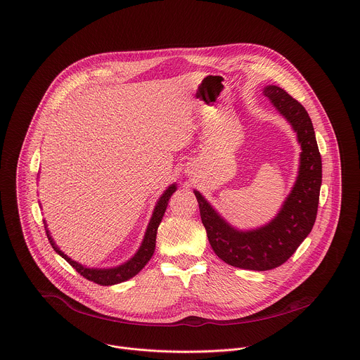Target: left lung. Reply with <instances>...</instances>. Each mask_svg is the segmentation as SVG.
<instances>
[{"label": "left lung", "instance_id": "left-lung-1", "mask_svg": "<svg viewBox=\"0 0 360 360\" xmlns=\"http://www.w3.org/2000/svg\"><path fill=\"white\" fill-rule=\"evenodd\" d=\"M263 93L290 122L302 150L295 185L280 213L269 224L256 230H236L195 191L202 223L217 257L233 267L256 271L284 264L311 233L322 182L321 154L307 110L278 86H267Z\"/></svg>", "mask_w": 360, "mask_h": 360}]
</instances>
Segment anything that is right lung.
Listing matches in <instances>:
<instances>
[{"mask_svg": "<svg viewBox=\"0 0 360 360\" xmlns=\"http://www.w3.org/2000/svg\"><path fill=\"white\" fill-rule=\"evenodd\" d=\"M176 191V186L175 184L171 185L164 193L162 196L160 198V200L157 202V206L154 209V213H153V217L150 220V224L147 227V231H146V236H144V240L139 249V252L136 253V256L133 259H130L127 263L118 266V267H112V269H87L76 262H73L72 259H69L66 255H63L55 245L53 238L51 237V233L49 230L46 229V224H45V230H46V236H48V240L51 243V246L53 248V250L62 256L80 276H83L86 280L89 281H93L98 285H112V284H118V283H123V281H127L130 278H133L136 274H139L144 266L150 262V259L153 257L154 255V250H155V238H157V230H158V226L162 220V216L167 210V206H168V200L171 198V195Z\"/></svg>", "mask_w": 360, "mask_h": 360, "instance_id": "right-lung-1", "label": "right lung"}]
</instances>
